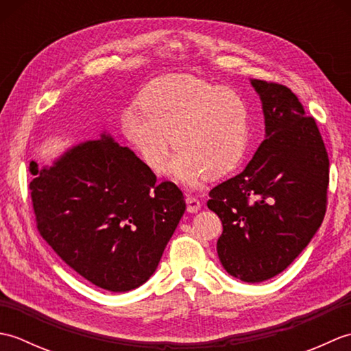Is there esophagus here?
I'll list each match as a JSON object with an SVG mask.
<instances>
[{"label":"esophagus","mask_w":351,"mask_h":351,"mask_svg":"<svg viewBox=\"0 0 351 351\" xmlns=\"http://www.w3.org/2000/svg\"><path fill=\"white\" fill-rule=\"evenodd\" d=\"M185 202H187V211L189 213H197L200 210V206H202L200 200L197 197H193V196H189L187 199H185Z\"/></svg>","instance_id":"esophagus-1"}]
</instances>
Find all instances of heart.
<instances>
[{
	"label": "heart",
	"mask_w": 351,
	"mask_h": 351,
	"mask_svg": "<svg viewBox=\"0 0 351 351\" xmlns=\"http://www.w3.org/2000/svg\"><path fill=\"white\" fill-rule=\"evenodd\" d=\"M138 113L125 111L122 130L146 166L158 170L170 137L176 152L164 171L196 185L235 170L249 145L247 104L232 88L193 75H167L149 84L137 101Z\"/></svg>",
	"instance_id": "b5f03b06"
}]
</instances>
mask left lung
<instances>
[{
	"instance_id": "left-lung-1",
	"label": "left lung",
	"mask_w": 351,
	"mask_h": 351,
	"mask_svg": "<svg viewBox=\"0 0 351 351\" xmlns=\"http://www.w3.org/2000/svg\"><path fill=\"white\" fill-rule=\"evenodd\" d=\"M263 101L265 140L240 175L210 191L219 215L221 265L244 282L279 274L306 247L327 208L329 156L315 119L291 88L252 80Z\"/></svg>"
}]
</instances>
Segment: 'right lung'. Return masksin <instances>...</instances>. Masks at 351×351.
<instances>
[{
    "instance_id": "right-lung-1",
    "label": "right lung",
    "mask_w": 351,
    "mask_h": 351,
    "mask_svg": "<svg viewBox=\"0 0 351 351\" xmlns=\"http://www.w3.org/2000/svg\"><path fill=\"white\" fill-rule=\"evenodd\" d=\"M29 171L37 230L66 264L113 293L151 278L185 211L176 184L106 134Z\"/></svg>"
}]
</instances>
